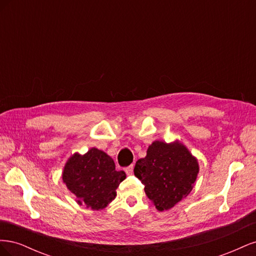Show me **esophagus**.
I'll list each match as a JSON object with an SVG mask.
<instances>
[{
    "label": "esophagus",
    "instance_id": "esophagus-1",
    "mask_svg": "<svg viewBox=\"0 0 256 256\" xmlns=\"http://www.w3.org/2000/svg\"><path fill=\"white\" fill-rule=\"evenodd\" d=\"M134 164H131V166H127V168H125L124 170H125V172H126V174L127 175H131L134 173Z\"/></svg>",
    "mask_w": 256,
    "mask_h": 256
}]
</instances>
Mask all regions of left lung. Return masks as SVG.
<instances>
[{"instance_id": "obj_1", "label": "left lung", "mask_w": 256, "mask_h": 256, "mask_svg": "<svg viewBox=\"0 0 256 256\" xmlns=\"http://www.w3.org/2000/svg\"><path fill=\"white\" fill-rule=\"evenodd\" d=\"M198 171V159L180 141L152 142L134 170L159 212L168 210L189 194Z\"/></svg>"}]
</instances>
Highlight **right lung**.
I'll use <instances>...</instances> for the list:
<instances>
[{"instance_id": "right-lung-1", "label": "right lung", "mask_w": 256, "mask_h": 256, "mask_svg": "<svg viewBox=\"0 0 256 256\" xmlns=\"http://www.w3.org/2000/svg\"><path fill=\"white\" fill-rule=\"evenodd\" d=\"M63 182L76 196V203L100 210L116 196V189L125 180L124 171H116L113 159L92 147L86 154L76 152L64 166Z\"/></svg>"}]
</instances>
